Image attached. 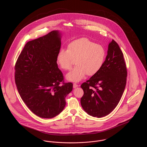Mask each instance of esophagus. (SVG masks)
I'll return each mask as SVG.
<instances>
[{
  "label": "esophagus",
  "mask_w": 147,
  "mask_h": 147,
  "mask_svg": "<svg viewBox=\"0 0 147 147\" xmlns=\"http://www.w3.org/2000/svg\"><path fill=\"white\" fill-rule=\"evenodd\" d=\"M78 86V84H76V83H74V84H73V88H76Z\"/></svg>",
  "instance_id": "34e87169"
}]
</instances>
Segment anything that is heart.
<instances>
[{"label":"heart","mask_w":147,"mask_h":147,"mask_svg":"<svg viewBox=\"0 0 147 147\" xmlns=\"http://www.w3.org/2000/svg\"><path fill=\"white\" fill-rule=\"evenodd\" d=\"M105 51L100 45L94 43L86 38L74 40L68 45L67 50L61 49L58 53L56 61L63 70L70 69L76 59L77 64L66 75V79L73 82H79L85 76L96 74L104 62Z\"/></svg>","instance_id":"1"}]
</instances>
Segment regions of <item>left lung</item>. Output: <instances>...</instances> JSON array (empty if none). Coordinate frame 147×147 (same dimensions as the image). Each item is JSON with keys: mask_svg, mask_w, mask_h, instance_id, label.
Returning <instances> with one entry per match:
<instances>
[{"mask_svg": "<svg viewBox=\"0 0 147 147\" xmlns=\"http://www.w3.org/2000/svg\"><path fill=\"white\" fill-rule=\"evenodd\" d=\"M127 75L123 53L117 42L112 40L101 69L81 85L84 95L80 103L84 111L98 118L112 112L125 90Z\"/></svg>", "mask_w": 147, "mask_h": 147, "instance_id": "1", "label": "left lung"}]
</instances>
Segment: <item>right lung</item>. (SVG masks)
I'll return each instance as SVG.
<instances>
[{
  "instance_id": "add662e5",
  "label": "right lung",
  "mask_w": 147,
  "mask_h": 147,
  "mask_svg": "<svg viewBox=\"0 0 147 147\" xmlns=\"http://www.w3.org/2000/svg\"><path fill=\"white\" fill-rule=\"evenodd\" d=\"M61 46V34L52 31L28 41L15 66V81L22 100L36 115L51 119L65 106V97L73 89L71 83H63L57 55Z\"/></svg>"
}]
</instances>
